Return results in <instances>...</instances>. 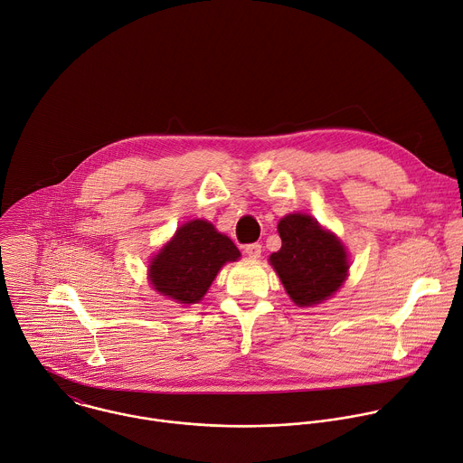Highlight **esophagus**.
Returning <instances> with one entry per match:
<instances>
[{
	"mask_svg": "<svg viewBox=\"0 0 463 463\" xmlns=\"http://www.w3.org/2000/svg\"><path fill=\"white\" fill-rule=\"evenodd\" d=\"M245 252L249 258H260L261 256V245L260 243H249L245 247Z\"/></svg>",
	"mask_w": 463,
	"mask_h": 463,
	"instance_id": "1",
	"label": "esophagus"
}]
</instances>
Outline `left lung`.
I'll return each instance as SVG.
<instances>
[{
  "label": "left lung",
  "mask_w": 463,
  "mask_h": 463,
  "mask_svg": "<svg viewBox=\"0 0 463 463\" xmlns=\"http://www.w3.org/2000/svg\"><path fill=\"white\" fill-rule=\"evenodd\" d=\"M281 249L269 256L287 294L298 307L329 299L345 281L349 258L344 243L309 214H287L278 223Z\"/></svg>",
  "instance_id": "8db88e82"
}]
</instances>
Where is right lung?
I'll use <instances>...</instances> for the list:
<instances>
[{
  "label": "right lung",
  "instance_id": "obj_1",
  "mask_svg": "<svg viewBox=\"0 0 463 463\" xmlns=\"http://www.w3.org/2000/svg\"><path fill=\"white\" fill-rule=\"evenodd\" d=\"M232 240L205 220L178 227L176 234L150 260L152 288L178 303H198L227 261L240 258Z\"/></svg>",
  "mask_w": 463,
  "mask_h": 463
}]
</instances>
